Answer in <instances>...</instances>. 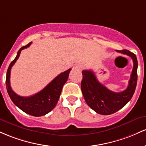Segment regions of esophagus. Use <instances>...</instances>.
<instances>
[{
	"instance_id": "esophagus-1",
	"label": "esophagus",
	"mask_w": 146,
	"mask_h": 146,
	"mask_svg": "<svg viewBox=\"0 0 146 146\" xmlns=\"http://www.w3.org/2000/svg\"><path fill=\"white\" fill-rule=\"evenodd\" d=\"M74 68L77 69V70H82L83 68V65L81 64H76L74 66Z\"/></svg>"
}]
</instances>
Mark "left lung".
Here are the masks:
<instances>
[{
	"label": "left lung",
	"instance_id": "1",
	"mask_svg": "<svg viewBox=\"0 0 146 146\" xmlns=\"http://www.w3.org/2000/svg\"><path fill=\"white\" fill-rule=\"evenodd\" d=\"M117 52L127 55L133 60V69L125 90L114 92L110 90L99 83L92 70H83V79L81 87L83 97L87 104L96 113L102 115H109L117 112L125 106L132 99L137 83L138 62L134 53L127 50H117Z\"/></svg>",
	"mask_w": 146,
	"mask_h": 146
}]
</instances>
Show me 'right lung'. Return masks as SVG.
<instances>
[{
    "mask_svg": "<svg viewBox=\"0 0 146 146\" xmlns=\"http://www.w3.org/2000/svg\"><path fill=\"white\" fill-rule=\"evenodd\" d=\"M32 42L22 47L18 52L16 58L11 62L7 69L6 75V87L9 97L14 104L21 110L29 115L34 117H41L45 115L55 108L59 99L62 88L65 82L68 81L71 69L60 73L54 78L41 91L31 96H21L16 94L11 89L10 86L11 69L19 58L23 50L28 47Z\"/></svg>",
    "mask_w": 146,
    "mask_h": 146,
    "instance_id": "add662e5",
    "label": "right lung"
}]
</instances>
